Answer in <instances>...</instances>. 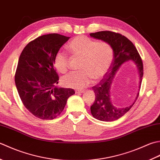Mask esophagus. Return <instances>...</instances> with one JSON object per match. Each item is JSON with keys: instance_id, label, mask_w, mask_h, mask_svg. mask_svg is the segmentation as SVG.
Returning <instances> with one entry per match:
<instances>
[{"instance_id": "obj_1", "label": "esophagus", "mask_w": 160, "mask_h": 160, "mask_svg": "<svg viewBox=\"0 0 160 160\" xmlns=\"http://www.w3.org/2000/svg\"><path fill=\"white\" fill-rule=\"evenodd\" d=\"M75 92H76L77 94L83 93V90H75Z\"/></svg>"}]
</instances>
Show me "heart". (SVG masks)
Segmentation results:
<instances>
[{
  "label": "heart",
  "instance_id": "b5f03b06",
  "mask_svg": "<svg viewBox=\"0 0 160 160\" xmlns=\"http://www.w3.org/2000/svg\"><path fill=\"white\" fill-rule=\"evenodd\" d=\"M74 57L82 58L81 72H73L63 77L62 83L71 88L81 90L94 81L102 80L108 72L114 58V50L107 42H99L84 35L76 37L68 45ZM54 65L61 73L68 70V58L63 52L54 55Z\"/></svg>",
  "mask_w": 160,
  "mask_h": 160
}]
</instances>
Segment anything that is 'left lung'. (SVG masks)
I'll return each mask as SVG.
<instances>
[{
	"label": "left lung",
	"mask_w": 160,
	"mask_h": 160,
	"mask_svg": "<svg viewBox=\"0 0 160 160\" xmlns=\"http://www.w3.org/2000/svg\"><path fill=\"white\" fill-rule=\"evenodd\" d=\"M90 37L100 39L111 45L114 50V58L108 72L98 84L92 87L95 94V100L90 106V111L94 118L103 122H112L119 119L134 105L139 93L131 105L117 108L114 106L110 100V90L115 73L122 65L128 61L136 64L139 74V89L141 87L143 74V63L138 50L128 38L121 34L111 31H101L90 34Z\"/></svg>",
	"instance_id": "8db88e82"
}]
</instances>
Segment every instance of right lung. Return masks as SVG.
I'll list each match as a JSON object with an SVG mask.
<instances>
[{
  "mask_svg": "<svg viewBox=\"0 0 160 160\" xmlns=\"http://www.w3.org/2000/svg\"><path fill=\"white\" fill-rule=\"evenodd\" d=\"M70 37L58 34L38 37L24 48L15 73V83L25 107L39 119L50 120L61 115L71 88H58L59 77L54 66V55Z\"/></svg>",
  "mask_w": 160,
  "mask_h": 160,
  "instance_id": "add662e5",
  "label": "right lung"
}]
</instances>
